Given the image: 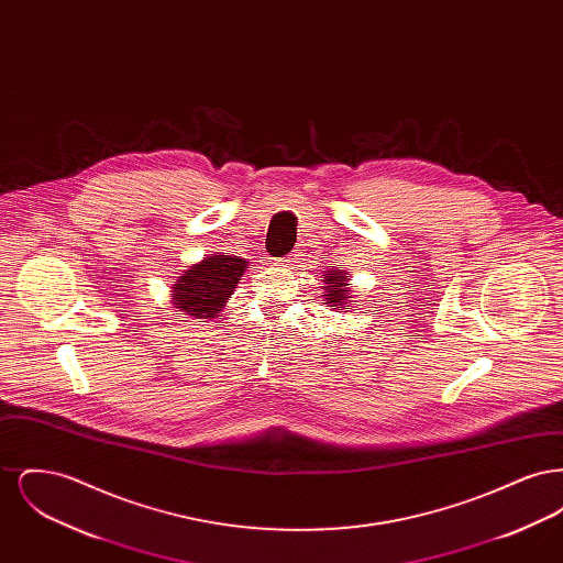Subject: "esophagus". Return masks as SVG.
<instances>
[{
  "label": "esophagus",
  "mask_w": 563,
  "mask_h": 563,
  "mask_svg": "<svg viewBox=\"0 0 563 563\" xmlns=\"http://www.w3.org/2000/svg\"><path fill=\"white\" fill-rule=\"evenodd\" d=\"M297 257H299V255H289V257L285 260V262H287V266H294V264H297Z\"/></svg>",
  "instance_id": "obj_1"
}]
</instances>
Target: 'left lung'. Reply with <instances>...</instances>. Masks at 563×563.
Masks as SVG:
<instances>
[{
    "mask_svg": "<svg viewBox=\"0 0 563 563\" xmlns=\"http://www.w3.org/2000/svg\"><path fill=\"white\" fill-rule=\"evenodd\" d=\"M322 291H324V301L331 306V310H349L352 301V289L349 287V272L346 269L331 268L327 274H322Z\"/></svg>",
    "mask_w": 563,
    "mask_h": 563,
    "instance_id": "1",
    "label": "left lung"
}]
</instances>
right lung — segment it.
<instances>
[{"mask_svg":"<svg viewBox=\"0 0 563 563\" xmlns=\"http://www.w3.org/2000/svg\"><path fill=\"white\" fill-rule=\"evenodd\" d=\"M246 266L249 262L236 255L211 253L175 278L170 301L186 317L213 321L239 287Z\"/></svg>","mask_w":563,"mask_h":563,"instance_id":"right-lung-1","label":"right lung"}]
</instances>
